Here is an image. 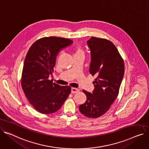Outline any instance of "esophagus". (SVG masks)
Masks as SVG:
<instances>
[{
  "label": "esophagus",
  "mask_w": 149,
  "mask_h": 149,
  "mask_svg": "<svg viewBox=\"0 0 149 149\" xmlns=\"http://www.w3.org/2000/svg\"><path fill=\"white\" fill-rule=\"evenodd\" d=\"M79 91H80V90L78 88H76L74 87H72V88H71V93H75L78 92Z\"/></svg>",
  "instance_id": "1"
}]
</instances>
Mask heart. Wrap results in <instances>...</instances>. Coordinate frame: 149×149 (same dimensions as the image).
Instances as JSON below:
<instances>
[{
    "mask_svg": "<svg viewBox=\"0 0 149 149\" xmlns=\"http://www.w3.org/2000/svg\"><path fill=\"white\" fill-rule=\"evenodd\" d=\"M83 54V50L80 48H76L75 49V54Z\"/></svg>",
    "mask_w": 149,
    "mask_h": 149,
    "instance_id": "obj_1",
    "label": "heart"
}]
</instances>
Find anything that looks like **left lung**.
I'll return each mask as SVG.
<instances>
[{
  "mask_svg": "<svg viewBox=\"0 0 149 149\" xmlns=\"http://www.w3.org/2000/svg\"><path fill=\"white\" fill-rule=\"evenodd\" d=\"M87 44L91 52L89 72L96 78L92 93L83 91L87 100L79 110L86 117L97 118L108 111L118 96L125 63L116 47L108 39L92 36Z\"/></svg>",
  "mask_w": 149,
  "mask_h": 149,
  "instance_id": "8db88e82",
  "label": "left lung"
}]
</instances>
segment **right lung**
<instances>
[{
	"mask_svg": "<svg viewBox=\"0 0 149 149\" xmlns=\"http://www.w3.org/2000/svg\"><path fill=\"white\" fill-rule=\"evenodd\" d=\"M72 43L55 36L38 39L26 56L21 84L29 102L42 114L53 113L61 108L71 92L70 86H59L48 78L52 75L60 49Z\"/></svg>",
	"mask_w": 149,
	"mask_h": 149,
	"instance_id": "right-lung-1",
	"label": "right lung"
}]
</instances>
